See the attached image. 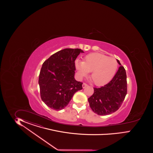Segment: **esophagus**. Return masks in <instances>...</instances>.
I'll use <instances>...</instances> for the list:
<instances>
[{
    "instance_id": "34e87169",
    "label": "esophagus",
    "mask_w": 153,
    "mask_h": 153,
    "mask_svg": "<svg viewBox=\"0 0 153 153\" xmlns=\"http://www.w3.org/2000/svg\"><path fill=\"white\" fill-rule=\"evenodd\" d=\"M86 86H88V84H86V83H83L82 84V88H85Z\"/></svg>"
}]
</instances>
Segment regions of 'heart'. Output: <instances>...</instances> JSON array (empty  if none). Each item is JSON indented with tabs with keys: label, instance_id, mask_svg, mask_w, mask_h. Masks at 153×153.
Returning <instances> with one entry per match:
<instances>
[{
	"label": "heart",
	"instance_id": "1",
	"mask_svg": "<svg viewBox=\"0 0 153 153\" xmlns=\"http://www.w3.org/2000/svg\"><path fill=\"white\" fill-rule=\"evenodd\" d=\"M76 66L81 77L91 72V78L97 86L109 82L116 74L118 63L116 58L101 53H94L85 56L83 62L76 61Z\"/></svg>",
	"mask_w": 153,
	"mask_h": 153
}]
</instances>
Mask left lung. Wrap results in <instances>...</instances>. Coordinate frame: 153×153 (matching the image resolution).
I'll return each instance as SVG.
<instances>
[{
  "mask_svg": "<svg viewBox=\"0 0 153 153\" xmlns=\"http://www.w3.org/2000/svg\"><path fill=\"white\" fill-rule=\"evenodd\" d=\"M118 64L120 62L117 59ZM127 76L122 65L111 81L99 88H94V93L88 99L93 111L100 116L111 114L120 108L127 93Z\"/></svg>",
  "mask_w": 153,
  "mask_h": 153,
  "instance_id": "1",
  "label": "left lung"
}]
</instances>
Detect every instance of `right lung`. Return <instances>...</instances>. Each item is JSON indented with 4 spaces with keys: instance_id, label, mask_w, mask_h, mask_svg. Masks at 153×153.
<instances>
[{
    "instance_id": "right-lung-1",
    "label": "right lung",
    "mask_w": 153,
    "mask_h": 153,
    "mask_svg": "<svg viewBox=\"0 0 153 153\" xmlns=\"http://www.w3.org/2000/svg\"><path fill=\"white\" fill-rule=\"evenodd\" d=\"M80 49L67 48L51 56L42 64L39 83L42 100L52 109L59 111L69 104L82 82L74 78L75 60Z\"/></svg>"
}]
</instances>
